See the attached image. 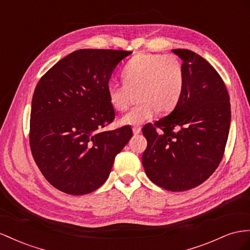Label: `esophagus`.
<instances>
[{
	"mask_svg": "<svg viewBox=\"0 0 250 250\" xmlns=\"http://www.w3.org/2000/svg\"><path fill=\"white\" fill-rule=\"evenodd\" d=\"M132 132H133V134H139L141 132V127H139V126L133 127L132 128Z\"/></svg>",
	"mask_w": 250,
	"mask_h": 250,
	"instance_id": "obj_1",
	"label": "esophagus"
}]
</instances>
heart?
Here are the masks:
<instances>
[{
    "label": "heart",
    "mask_w": 250,
    "mask_h": 250,
    "mask_svg": "<svg viewBox=\"0 0 250 250\" xmlns=\"http://www.w3.org/2000/svg\"><path fill=\"white\" fill-rule=\"evenodd\" d=\"M123 83L110 82L107 99L114 110L125 111L138 96L140 104L120 119V124L138 126L156 113L169 112L178 105L185 88L182 61L168 53L143 52L131 58L122 69Z\"/></svg>",
    "instance_id": "heart-1"
}]
</instances>
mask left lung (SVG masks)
I'll use <instances>...</instances> for the list:
<instances>
[{
  "label": "left lung",
  "instance_id": "left-lung-1",
  "mask_svg": "<svg viewBox=\"0 0 250 250\" xmlns=\"http://www.w3.org/2000/svg\"><path fill=\"white\" fill-rule=\"evenodd\" d=\"M183 60L185 88L167 117L143 127L145 172L169 191H185L205 182L224 156L230 126V103L224 81L205 59L173 49Z\"/></svg>",
  "mask_w": 250,
  "mask_h": 250
}]
</instances>
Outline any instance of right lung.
Listing matches in <instances>:
<instances>
[{
	"label": "right lung",
	"mask_w": 250,
	"mask_h": 250,
	"mask_svg": "<svg viewBox=\"0 0 250 250\" xmlns=\"http://www.w3.org/2000/svg\"><path fill=\"white\" fill-rule=\"evenodd\" d=\"M131 51L80 49L60 60L33 92L29 145L45 179L82 195L108 178L114 158L132 137L130 127L100 131L113 122L106 94L111 73Z\"/></svg>",
	"instance_id": "obj_1"
}]
</instances>
